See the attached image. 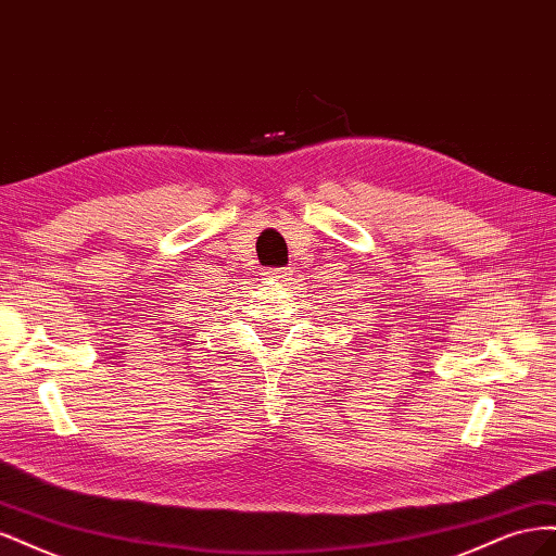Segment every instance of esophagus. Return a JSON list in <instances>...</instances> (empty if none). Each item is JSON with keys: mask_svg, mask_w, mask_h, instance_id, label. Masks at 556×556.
Masks as SVG:
<instances>
[{"mask_svg": "<svg viewBox=\"0 0 556 556\" xmlns=\"http://www.w3.org/2000/svg\"><path fill=\"white\" fill-rule=\"evenodd\" d=\"M288 276H292L288 268H268V271H266V278H271V280H282Z\"/></svg>", "mask_w": 556, "mask_h": 556, "instance_id": "obj_1", "label": "esophagus"}]
</instances>
